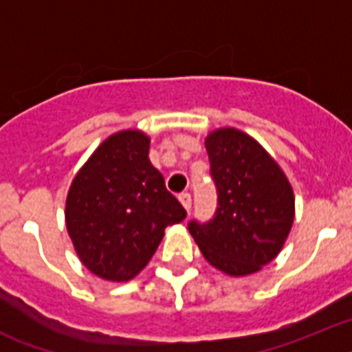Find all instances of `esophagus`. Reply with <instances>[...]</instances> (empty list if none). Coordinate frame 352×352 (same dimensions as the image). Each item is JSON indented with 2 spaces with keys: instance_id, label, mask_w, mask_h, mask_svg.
Here are the masks:
<instances>
[{
  "instance_id": "34e87169",
  "label": "esophagus",
  "mask_w": 352,
  "mask_h": 352,
  "mask_svg": "<svg viewBox=\"0 0 352 352\" xmlns=\"http://www.w3.org/2000/svg\"><path fill=\"white\" fill-rule=\"evenodd\" d=\"M179 200H180V204L184 206L186 210L191 209V195H189L188 191H184V193H180L179 195Z\"/></svg>"
}]
</instances>
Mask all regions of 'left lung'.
Returning a JSON list of instances; mask_svg holds the SVG:
<instances>
[{
    "label": "left lung",
    "mask_w": 352,
    "mask_h": 352,
    "mask_svg": "<svg viewBox=\"0 0 352 352\" xmlns=\"http://www.w3.org/2000/svg\"><path fill=\"white\" fill-rule=\"evenodd\" d=\"M206 148L218 207L209 221L191 219L189 234L206 261L223 273H256L280 253L289 235L292 188L274 159L241 131H214Z\"/></svg>",
    "instance_id": "obj_1"
}]
</instances>
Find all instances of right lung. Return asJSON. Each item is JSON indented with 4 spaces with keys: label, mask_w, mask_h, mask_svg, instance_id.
Here are the masks:
<instances>
[{
    "label": "right lung",
    "mask_w": 352,
    "mask_h": 352,
    "mask_svg": "<svg viewBox=\"0 0 352 352\" xmlns=\"http://www.w3.org/2000/svg\"><path fill=\"white\" fill-rule=\"evenodd\" d=\"M151 140L122 131L100 143L76 179L65 206L67 230L91 273L127 282L148 264L164 228L186 209L148 159Z\"/></svg>",
    "instance_id": "add662e5"
}]
</instances>
